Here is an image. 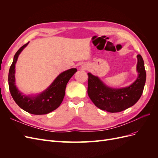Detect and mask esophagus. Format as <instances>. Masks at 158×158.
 Wrapping results in <instances>:
<instances>
[{"label": "esophagus", "mask_w": 158, "mask_h": 158, "mask_svg": "<svg viewBox=\"0 0 158 158\" xmlns=\"http://www.w3.org/2000/svg\"><path fill=\"white\" fill-rule=\"evenodd\" d=\"M88 65L87 64H83L82 65V66H81V69H82V70H88Z\"/></svg>", "instance_id": "1"}]
</instances>
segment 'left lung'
<instances>
[{
    "label": "left lung",
    "instance_id": "obj_1",
    "mask_svg": "<svg viewBox=\"0 0 158 158\" xmlns=\"http://www.w3.org/2000/svg\"><path fill=\"white\" fill-rule=\"evenodd\" d=\"M137 60L138 77L127 87H109L98 76L88 73V94L95 106L107 112L117 113L132 107L139 100L144 90L146 73L140 55H137Z\"/></svg>",
    "mask_w": 158,
    "mask_h": 158
}]
</instances>
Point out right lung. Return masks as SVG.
I'll use <instances>...</instances> for the list:
<instances>
[{
  "mask_svg": "<svg viewBox=\"0 0 158 158\" xmlns=\"http://www.w3.org/2000/svg\"><path fill=\"white\" fill-rule=\"evenodd\" d=\"M28 44L29 42L20 47L14 56L8 73L9 89L14 102L23 110L33 114H47L60 106L64 97L66 84L77 69L73 68L63 72L40 94L24 95L16 85L15 65L19 55Z\"/></svg>",
  "mask_w": 158,
  "mask_h": 158,
  "instance_id": "add662e5",
  "label": "right lung"
}]
</instances>
